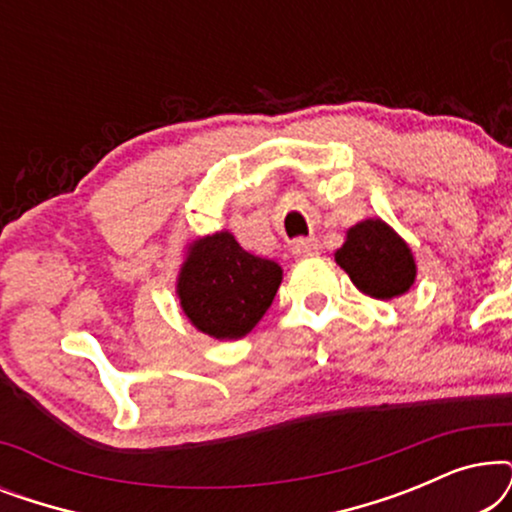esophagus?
I'll use <instances>...</instances> for the list:
<instances>
[{
  "label": "esophagus",
  "instance_id": "esophagus-1",
  "mask_svg": "<svg viewBox=\"0 0 512 512\" xmlns=\"http://www.w3.org/2000/svg\"><path fill=\"white\" fill-rule=\"evenodd\" d=\"M319 251V244L317 240H293L291 242V254L296 258H303V256H314Z\"/></svg>",
  "mask_w": 512,
  "mask_h": 512
}]
</instances>
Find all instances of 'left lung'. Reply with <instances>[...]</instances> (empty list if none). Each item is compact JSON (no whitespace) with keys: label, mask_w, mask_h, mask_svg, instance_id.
<instances>
[{"label":"left lung","mask_w":512,"mask_h":512,"mask_svg":"<svg viewBox=\"0 0 512 512\" xmlns=\"http://www.w3.org/2000/svg\"><path fill=\"white\" fill-rule=\"evenodd\" d=\"M335 263L352 284L375 300H394L410 291L417 263L410 244L382 219H363L347 230Z\"/></svg>","instance_id":"1"}]
</instances>
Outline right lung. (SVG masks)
Listing matches in <instances>:
<instances>
[{
	"mask_svg": "<svg viewBox=\"0 0 512 512\" xmlns=\"http://www.w3.org/2000/svg\"><path fill=\"white\" fill-rule=\"evenodd\" d=\"M282 275V265L244 251L230 230L198 237L177 275L181 312L209 338L240 340L268 312Z\"/></svg>",
	"mask_w": 512,
	"mask_h": 512,
	"instance_id": "obj_1",
	"label": "right lung"
}]
</instances>
